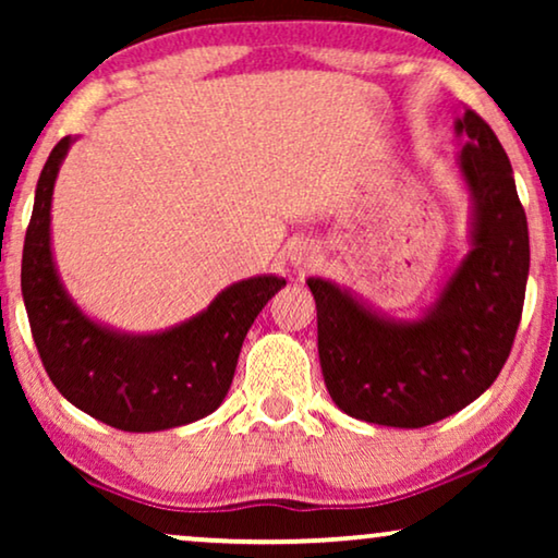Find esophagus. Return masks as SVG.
<instances>
[{"instance_id": "esophagus-1", "label": "esophagus", "mask_w": 558, "mask_h": 558, "mask_svg": "<svg viewBox=\"0 0 558 558\" xmlns=\"http://www.w3.org/2000/svg\"><path fill=\"white\" fill-rule=\"evenodd\" d=\"M294 264L302 266V269H312V266H317V254L307 246H300L294 256Z\"/></svg>"}]
</instances>
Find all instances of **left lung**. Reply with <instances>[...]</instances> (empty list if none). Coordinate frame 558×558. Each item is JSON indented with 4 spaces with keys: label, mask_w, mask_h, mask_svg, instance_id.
Returning a JSON list of instances; mask_svg holds the SVG:
<instances>
[{
    "label": "left lung",
    "mask_w": 558,
    "mask_h": 558,
    "mask_svg": "<svg viewBox=\"0 0 558 558\" xmlns=\"http://www.w3.org/2000/svg\"><path fill=\"white\" fill-rule=\"evenodd\" d=\"M457 165L475 203L472 248L416 323H393L340 287L307 279L317 304V350L338 409L361 422L418 429L452 416L493 386L521 323L529 281V223L513 167L472 109Z\"/></svg>",
    "instance_id": "left-lung-1"
}]
</instances>
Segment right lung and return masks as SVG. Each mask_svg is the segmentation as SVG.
<instances>
[{
  "label": "right lung",
  "instance_id": "add662e5",
  "mask_svg": "<svg viewBox=\"0 0 558 558\" xmlns=\"http://www.w3.org/2000/svg\"><path fill=\"white\" fill-rule=\"evenodd\" d=\"M71 142L63 136L43 167L22 248V296L45 371L73 407L113 429L197 422L223 403L248 327L287 281L243 279L201 315L157 335L113 332L88 319L65 294L50 251L52 187Z\"/></svg>",
  "mask_w": 558,
  "mask_h": 558
}]
</instances>
